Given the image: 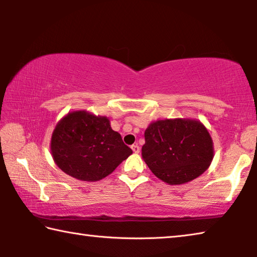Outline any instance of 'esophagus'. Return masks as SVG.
<instances>
[{"mask_svg": "<svg viewBox=\"0 0 257 257\" xmlns=\"http://www.w3.org/2000/svg\"><path fill=\"white\" fill-rule=\"evenodd\" d=\"M132 150H133V152H134V153H139V151H141V149H139V146L136 144V145H133L132 146Z\"/></svg>", "mask_w": 257, "mask_h": 257, "instance_id": "esophagus-1", "label": "esophagus"}]
</instances>
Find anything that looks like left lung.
Instances as JSON below:
<instances>
[{"label":"left lung","mask_w":257,"mask_h":257,"mask_svg":"<svg viewBox=\"0 0 257 257\" xmlns=\"http://www.w3.org/2000/svg\"><path fill=\"white\" fill-rule=\"evenodd\" d=\"M142 158L168 185H182L203 175L214 158L207 128L194 118L152 121L145 130Z\"/></svg>","instance_id":"8db88e82"}]
</instances>
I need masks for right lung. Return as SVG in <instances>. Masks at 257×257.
<instances>
[{"label": "right lung", "instance_id": "obj_1", "mask_svg": "<svg viewBox=\"0 0 257 257\" xmlns=\"http://www.w3.org/2000/svg\"><path fill=\"white\" fill-rule=\"evenodd\" d=\"M55 164L68 176L95 182L107 177L133 154L110 119L87 110L67 113L56 123L50 143Z\"/></svg>", "mask_w": 257, "mask_h": 257}]
</instances>
